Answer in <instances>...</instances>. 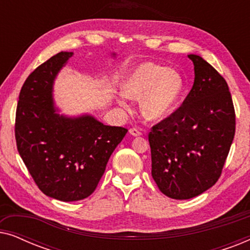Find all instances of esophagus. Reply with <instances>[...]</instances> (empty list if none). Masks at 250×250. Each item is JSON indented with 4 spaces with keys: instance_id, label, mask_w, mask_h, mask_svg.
Instances as JSON below:
<instances>
[{
    "instance_id": "obj_1",
    "label": "esophagus",
    "mask_w": 250,
    "mask_h": 250,
    "mask_svg": "<svg viewBox=\"0 0 250 250\" xmlns=\"http://www.w3.org/2000/svg\"><path fill=\"white\" fill-rule=\"evenodd\" d=\"M128 132H129V134L133 135V136H140V135L142 134V133L140 132L138 128H134V127H133V128H129V131H128Z\"/></svg>"
}]
</instances>
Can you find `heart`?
I'll return each instance as SVG.
<instances>
[{
	"label": "heart",
	"instance_id": "1",
	"mask_svg": "<svg viewBox=\"0 0 250 250\" xmlns=\"http://www.w3.org/2000/svg\"><path fill=\"white\" fill-rule=\"evenodd\" d=\"M118 102L127 107L126 98L140 100L143 117L160 122L172 114L184 90L182 75L175 69L155 62H143L132 68L122 83Z\"/></svg>",
	"mask_w": 250,
	"mask_h": 250
}]
</instances>
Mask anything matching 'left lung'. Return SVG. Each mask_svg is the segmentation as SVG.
I'll return each instance as SVG.
<instances>
[{
    "label": "left lung",
    "instance_id": "8db88e82",
    "mask_svg": "<svg viewBox=\"0 0 250 250\" xmlns=\"http://www.w3.org/2000/svg\"><path fill=\"white\" fill-rule=\"evenodd\" d=\"M193 86L182 105L149 133L151 175L172 199L197 197L220 179L235 133L228 83L197 54Z\"/></svg>",
    "mask_w": 250,
    "mask_h": 250
}]
</instances>
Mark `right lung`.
<instances>
[{
  "mask_svg": "<svg viewBox=\"0 0 250 250\" xmlns=\"http://www.w3.org/2000/svg\"><path fill=\"white\" fill-rule=\"evenodd\" d=\"M73 54L59 52L37 67L22 85L16 111L20 157L39 189L61 201L82 200L93 193L111 153L127 133L91 115L58 114L53 83Z\"/></svg>",
  "mask_w": 250,
  "mask_h": 250,
  "instance_id": "right-lung-1",
  "label": "right lung"
}]
</instances>
